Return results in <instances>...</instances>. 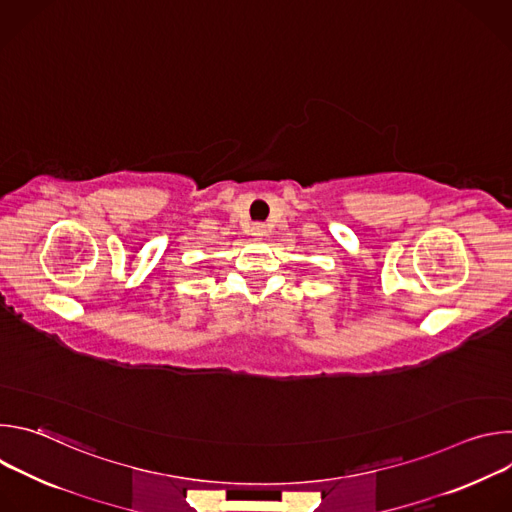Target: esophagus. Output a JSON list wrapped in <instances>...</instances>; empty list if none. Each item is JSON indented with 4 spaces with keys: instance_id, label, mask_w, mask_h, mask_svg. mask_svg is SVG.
Segmentation results:
<instances>
[{
    "instance_id": "esophagus-1",
    "label": "esophagus",
    "mask_w": 512,
    "mask_h": 512,
    "mask_svg": "<svg viewBox=\"0 0 512 512\" xmlns=\"http://www.w3.org/2000/svg\"><path fill=\"white\" fill-rule=\"evenodd\" d=\"M251 235H253V237H265V235H267V227H265L263 223H255V225L251 227Z\"/></svg>"
}]
</instances>
